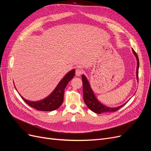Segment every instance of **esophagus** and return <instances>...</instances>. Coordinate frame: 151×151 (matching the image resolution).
<instances>
[{
  "mask_svg": "<svg viewBox=\"0 0 151 151\" xmlns=\"http://www.w3.org/2000/svg\"><path fill=\"white\" fill-rule=\"evenodd\" d=\"M83 73V70L80 68H77L76 70V75L77 76H80Z\"/></svg>",
  "mask_w": 151,
  "mask_h": 151,
  "instance_id": "obj_1",
  "label": "esophagus"
}]
</instances>
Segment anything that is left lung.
Here are the masks:
<instances>
[{
	"label": "left lung",
	"instance_id": "obj_1",
	"mask_svg": "<svg viewBox=\"0 0 151 151\" xmlns=\"http://www.w3.org/2000/svg\"><path fill=\"white\" fill-rule=\"evenodd\" d=\"M133 52L137 58V78L139 79V60L137 55L134 51V50L132 49ZM82 80H83V98L85 104L87 105L91 111L98 113L101 114L102 113H108V112H115L118 109H120L126 104H124L116 108H109L104 105L100 103L98 100L96 98L95 96L91 89L89 82L87 80L86 77L83 75L82 76Z\"/></svg>",
	"mask_w": 151,
	"mask_h": 151
}]
</instances>
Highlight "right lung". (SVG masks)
Masks as SVG:
<instances>
[{
    "instance_id": "1",
    "label": "right lung",
    "mask_w": 151,
    "mask_h": 151,
    "mask_svg": "<svg viewBox=\"0 0 151 151\" xmlns=\"http://www.w3.org/2000/svg\"><path fill=\"white\" fill-rule=\"evenodd\" d=\"M75 75V70L73 69L64 76V77L58 83L56 88L52 93V94L46 98L38 101H29L22 98H21L24 101L28 104L29 106L36 109V110L43 111H51L57 109L60 106L63 101V94L64 90L67 84Z\"/></svg>"
}]
</instances>
